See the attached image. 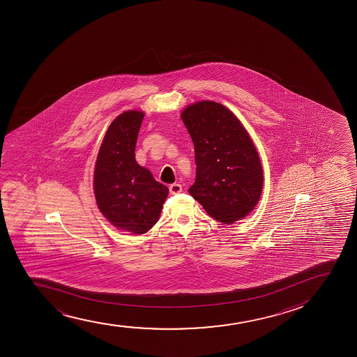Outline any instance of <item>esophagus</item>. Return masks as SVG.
Masks as SVG:
<instances>
[{"mask_svg":"<svg viewBox=\"0 0 357 357\" xmlns=\"http://www.w3.org/2000/svg\"><path fill=\"white\" fill-rule=\"evenodd\" d=\"M169 190H170V193L172 194H178L182 192V185L180 183H172L169 187Z\"/></svg>","mask_w":357,"mask_h":357,"instance_id":"34e87169","label":"esophagus"}]
</instances>
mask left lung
Instances as JSON below:
<instances>
[{
	"instance_id": "obj_1",
	"label": "left lung",
	"mask_w": 357,
	"mask_h": 357,
	"mask_svg": "<svg viewBox=\"0 0 357 357\" xmlns=\"http://www.w3.org/2000/svg\"><path fill=\"white\" fill-rule=\"evenodd\" d=\"M193 140L197 178L188 189L209 217L232 224L250 213L263 188V170L250 135L229 108L200 101L181 113Z\"/></svg>"
}]
</instances>
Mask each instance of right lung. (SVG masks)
<instances>
[{
	"label": "right lung",
	"instance_id": "add662e5",
	"mask_svg": "<svg viewBox=\"0 0 357 357\" xmlns=\"http://www.w3.org/2000/svg\"><path fill=\"white\" fill-rule=\"evenodd\" d=\"M144 113L126 111L107 130L95 163L94 193L101 213L119 229L143 234L156 224L168 197L167 185L135 160Z\"/></svg>",
	"mask_w": 357,
	"mask_h": 357
}]
</instances>
